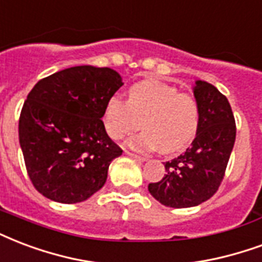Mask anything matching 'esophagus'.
<instances>
[{
  "mask_svg": "<svg viewBox=\"0 0 262 262\" xmlns=\"http://www.w3.org/2000/svg\"><path fill=\"white\" fill-rule=\"evenodd\" d=\"M125 155H128V156H131V157H133V159H135V160H138V161H145V160H146V157H145V156H139V155H137V153L128 152V150H125Z\"/></svg>",
  "mask_w": 262,
  "mask_h": 262,
  "instance_id": "obj_1",
  "label": "esophagus"
}]
</instances>
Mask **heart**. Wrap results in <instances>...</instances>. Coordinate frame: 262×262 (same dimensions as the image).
Listing matches in <instances>:
<instances>
[{
	"label": "heart",
	"mask_w": 262,
	"mask_h": 262,
	"mask_svg": "<svg viewBox=\"0 0 262 262\" xmlns=\"http://www.w3.org/2000/svg\"><path fill=\"white\" fill-rule=\"evenodd\" d=\"M106 131L113 139L124 138L141 127L142 133L128 141L138 150L160 149L163 153L182 150L196 137L200 109L194 96L180 92L159 80H143L131 85L128 99L112 96L105 106Z\"/></svg>",
	"instance_id": "heart-1"
}]
</instances>
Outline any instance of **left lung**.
Instances as JSON below:
<instances>
[{"label":"left lung","mask_w":262,"mask_h":262,"mask_svg":"<svg viewBox=\"0 0 262 262\" xmlns=\"http://www.w3.org/2000/svg\"><path fill=\"white\" fill-rule=\"evenodd\" d=\"M193 94L200 109L196 138L186 152L164 163L166 174L159 182L147 186L153 198L167 207H193L214 196L235 145V117L227 96L200 80Z\"/></svg>","instance_id":"obj_1"}]
</instances>
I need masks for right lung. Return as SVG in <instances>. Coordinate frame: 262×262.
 <instances>
[{
    "label": "right lung",
    "mask_w": 262,
    "mask_h": 262,
    "mask_svg": "<svg viewBox=\"0 0 262 262\" xmlns=\"http://www.w3.org/2000/svg\"><path fill=\"white\" fill-rule=\"evenodd\" d=\"M123 85L109 68L74 66L54 73L29 92L19 117L27 176L58 203L84 202L101 189L123 150L106 134V102Z\"/></svg>",
    "instance_id": "1"
}]
</instances>
